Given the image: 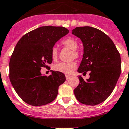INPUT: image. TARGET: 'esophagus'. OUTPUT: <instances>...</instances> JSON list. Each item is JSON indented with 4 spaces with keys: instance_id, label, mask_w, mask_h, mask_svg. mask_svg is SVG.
I'll return each mask as SVG.
<instances>
[{
    "instance_id": "34e87169",
    "label": "esophagus",
    "mask_w": 129,
    "mask_h": 129,
    "mask_svg": "<svg viewBox=\"0 0 129 129\" xmlns=\"http://www.w3.org/2000/svg\"><path fill=\"white\" fill-rule=\"evenodd\" d=\"M70 78H71V76L69 75H66V80H68V79H70Z\"/></svg>"
}]
</instances>
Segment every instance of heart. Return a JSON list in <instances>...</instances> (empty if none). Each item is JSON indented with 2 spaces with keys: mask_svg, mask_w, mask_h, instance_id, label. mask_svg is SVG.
Wrapping results in <instances>:
<instances>
[{
  "mask_svg": "<svg viewBox=\"0 0 129 129\" xmlns=\"http://www.w3.org/2000/svg\"><path fill=\"white\" fill-rule=\"evenodd\" d=\"M63 44L65 46L68 47L73 51V54L75 57H77L78 56V52L76 51V49L78 46V43L76 39L69 37L63 41ZM58 49L56 47L53 46L51 50V56L53 59H56L58 57ZM76 66H77V64L75 62H70V63L61 62V63L56 64L54 68L58 71H60V72L66 74H70L76 68Z\"/></svg>",
  "mask_w": 129,
  "mask_h": 129,
  "instance_id": "heart-1",
  "label": "heart"
}]
</instances>
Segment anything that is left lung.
Here are the masks:
<instances>
[{"label": "left lung", "instance_id": "8db88e82", "mask_svg": "<svg viewBox=\"0 0 129 129\" xmlns=\"http://www.w3.org/2000/svg\"><path fill=\"white\" fill-rule=\"evenodd\" d=\"M72 34L83 45V58L78 72L90 78L84 80L79 75L80 83L74 90L76 99L88 105H96L107 99L115 87L121 73L120 53L112 39L104 32L90 26L77 27Z\"/></svg>", "mask_w": 129, "mask_h": 129}]
</instances>
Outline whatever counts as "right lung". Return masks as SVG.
<instances>
[{"label": "right lung", "mask_w": 129, "mask_h": 129, "mask_svg": "<svg viewBox=\"0 0 129 129\" xmlns=\"http://www.w3.org/2000/svg\"><path fill=\"white\" fill-rule=\"evenodd\" d=\"M69 30L63 27L43 26L23 36L16 44L9 63V78L20 98L33 106L53 102L58 88L66 80L63 73L51 71L42 75V67L53 61L51 50Z\"/></svg>", "instance_id": "right-lung-1"}]
</instances>
